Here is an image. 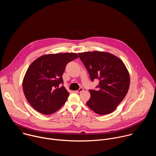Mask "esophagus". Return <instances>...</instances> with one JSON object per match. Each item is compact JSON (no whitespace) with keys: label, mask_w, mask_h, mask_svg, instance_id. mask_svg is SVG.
Returning <instances> with one entry per match:
<instances>
[{"label":"esophagus","mask_w":156,"mask_h":156,"mask_svg":"<svg viewBox=\"0 0 156 156\" xmlns=\"http://www.w3.org/2000/svg\"><path fill=\"white\" fill-rule=\"evenodd\" d=\"M83 89L82 87H80L78 90L75 91V93H81V91H83Z\"/></svg>","instance_id":"esophagus-1"}]
</instances>
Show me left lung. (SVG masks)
<instances>
[{
	"mask_svg": "<svg viewBox=\"0 0 156 156\" xmlns=\"http://www.w3.org/2000/svg\"><path fill=\"white\" fill-rule=\"evenodd\" d=\"M91 80H99L98 90H90L91 98L86 105L99 115L112 113L129 90L130 78L123 61L106 52L78 53Z\"/></svg>",
	"mask_w": 156,
	"mask_h": 156,
	"instance_id": "obj_1",
	"label": "left lung"
}]
</instances>
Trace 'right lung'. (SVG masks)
<instances>
[{
  "mask_svg": "<svg viewBox=\"0 0 156 156\" xmlns=\"http://www.w3.org/2000/svg\"><path fill=\"white\" fill-rule=\"evenodd\" d=\"M76 58V53L51 54L31 63L23 80V90L27 101L37 112L52 114L67 100L69 93L59 85L63 83L66 64Z\"/></svg>",
  "mask_w": 156,
  "mask_h": 156,
  "instance_id": "obj_1",
  "label": "right lung"
}]
</instances>
